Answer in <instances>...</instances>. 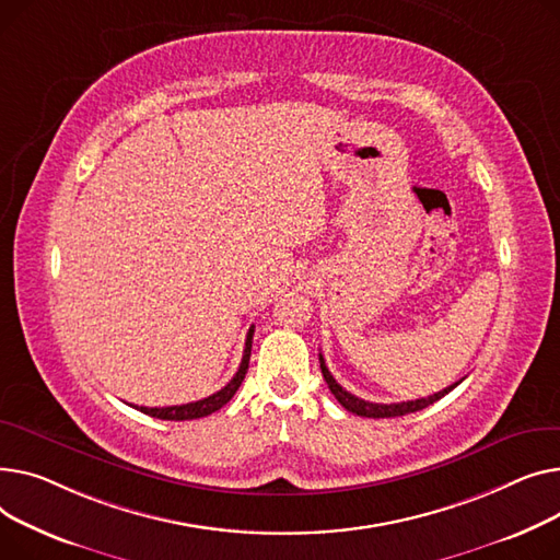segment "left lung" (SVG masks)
I'll list each match as a JSON object with an SVG mask.
<instances>
[{"label":"left lung","instance_id":"8db88e82","mask_svg":"<svg viewBox=\"0 0 560 560\" xmlns=\"http://www.w3.org/2000/svg\"><path fill=\"white\" fill-rule=\"evenodd\" d=\"M318 361H320V373H323V377H325L327 386H330L332 396L339 400V405H341L343 409H348V411L357 413V416H364V418H396V416H407V413L420 411V409H424V407L434 405V402H436V400H441L443 396H447V393H450L452 388H456L458 384L464 382V380H458V382H454L452 386H447V388H443V390L434 393V396H430V398L409 400V402H393V405H380V402H369V400H361V398L352 396V393H348V390H346V388H343V386L332 377V373L327 371L323 354H318Z\"/></svg>","mask_w":560,"mask_h":560}]
</instances>
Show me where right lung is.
I'll list each match as a JSON object with an SVG mask.
<instances>
[{
  "label": "right lung",
  "mask_w": 560,
  "mask_h": 560,
  "mask_svg": "<svg viewBox=\"0 0 560 560\" xmlns=\"http://www.w3.org/2000/svg\"><path fill=\"white\" fill-rule=\"evenodd\" d=\"M253 332H255V325H250V330L246 335V346H244V357H242L240 371L221 390L212 393V396H208L203 400H196V402H187V405H176V407H151V409L149 407H136V405H130V407H136L142 413H149V416L160 418V420H194V418H203V416H210V413L219 411L225 402H230V398L235 396L237 388L242 386V382L246 377L248 361H250V348H253Z\"/></svg>",
  "instance_id": "obj_1"
}]
</instances>
